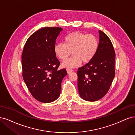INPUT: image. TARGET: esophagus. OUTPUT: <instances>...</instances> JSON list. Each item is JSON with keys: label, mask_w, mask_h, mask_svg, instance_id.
<instances>
[{"label": "esophagus", "mask_w": 135, "mask_h": 135, "mask_svg": "<svg viewBox=\"0 0 135 135\" xmlns=\"http://www.w3.org/2000/svg\"><path fill=\"white\" fill-rule=\"evenodd\" d=\"M66 70H67V72L68 74L71 73L73 71V69H71V68H67Z\"/></svg>", "instance_id": "obj_1"}]
</instances>
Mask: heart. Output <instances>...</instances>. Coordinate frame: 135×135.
Segmentation results:
<instances>
[{"instance_id":"heart-1","label":"heart","mask_w":135,"mask_h":135,"mask_svg":"<svg viewBox=\"0 0 135 135\" xmlns=\"http://www.w3.org/2000/svg\"><path fill=\"white\" fill-rule=\"evenodd\" d=\"M98 46V40L94 35L75 31L65 37L64 44H56L54 50L56 57L62 61H65L72 53L74 55L63 62L62 66L73 68L79 66L82 62H90L96 55Z\"/></svg>"}]
</instances>
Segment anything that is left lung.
I'll return each instance as SVG.
<instances>
[{"mask_svg": "<svg viewBox=\"0 0 135 135\" xmlns=\"http://www.w3.org/2000/svg\"><path fill=\"white\" fill-rule=\"evenodd\" d=\"M99 35L96 55L77 72L79 94L89 102L97 101L105 96L115 76V53L113 46L105 33L100 30Z\"/></svg>", "mask_w": 135, "mask_h": 135, "instance_id": "1", "label": "left lung"}]
</instances>
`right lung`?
Here are the masks:
<instances>
[{"label": "right lung", "instance_id": "1", "mask_svg": "<svg viewBox=\"0 0 135 135\" xmlns=\"http://www.w3.org/2000/svg\"><path fill=\"white\" fill-rule=\"evenodd\" d=\"M60 27H44L26 42L22 54V77L30 93L37 100L50 103L57 99L66 69H58L60 62L54 53Z\"/></svg>", "mask_w": 135, "mask_h": 135}]
</instances>
